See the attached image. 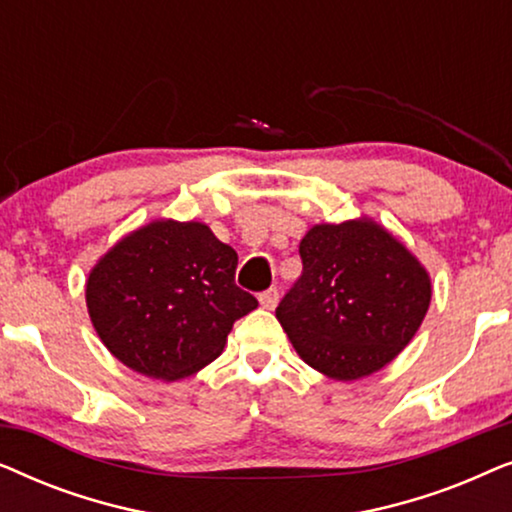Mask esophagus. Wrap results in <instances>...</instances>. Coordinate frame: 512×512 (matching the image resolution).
I'll return each instance as SVG.
<instances>
[{
  "label": "esophagus",
  "instance_id": "1",
  "mask_svg": "<svg viewBox=\"0 0 512 512\" xmlns=\"http://www.w3.org/2000/svg\"><path fill=\"white\" fill-rule=\"evenodd\" d=\"M258 300H261V307H265V310H275L277 303H279V291L272 286V289L263 291L261 296H258Z\"/></svg>",
  "mask_w": 512,
  "mask_h": 512
}]
</instances>
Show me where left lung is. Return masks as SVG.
Wrapping results in <instances>:
<instances>
[{"instance_id": "1", "label": "left lung", "mask_w": 512, "mask_h": 512, "mask_svg": "<svg viewBox=\"0 0 512 512\" xmlns=\"http://www.w3.org/2000/svg\"><path fill=\"white\" fill-rule=\"evenodd\" d=\"M298 251L303 275L275 314L300 359L342 382L394 361L429 310L424 265L370 219L312 226Z\"/></svg>"}]
</instances>
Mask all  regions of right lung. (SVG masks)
<instances>
[{
    "label": "right lung",
    "mask_w": 512,
    "mask_h": 512,
    "mask_svg": "<svg viewBox=\"0 0 512 512\" xmlns=\"http://www.w3.org/2000/svg\"><path fill=\"white\" fill-rule=\"evenodd\" d=\"M237 254L198 221L158 219L116 242L86 282L90 321L123 366L174 382L212 363L258 300Z\"/></svg>",
    "instance_id": "right-lung-1"
}]
</instances>
